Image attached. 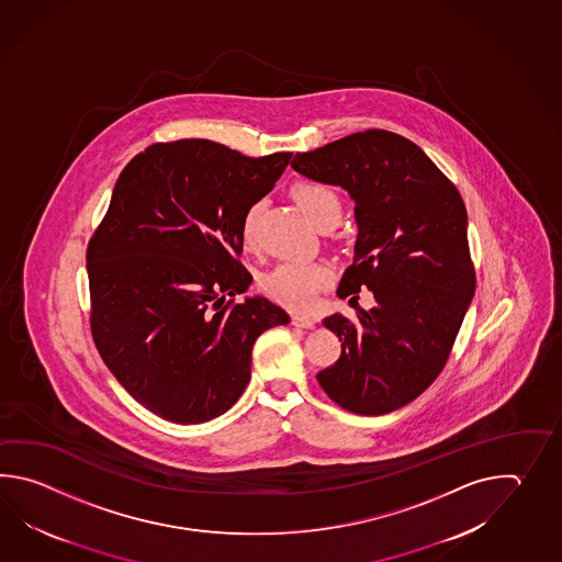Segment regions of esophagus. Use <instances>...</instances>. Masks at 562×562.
Instances as JSON below:
<instances>
[{"label": "esophagus", "instance_id": "esophagus-1", "mask_svg": "<svg viewBox=\"0 0 562 562\" xmlns=\"http://www.w3.org/2000/svg\"><path fill=\"white\" fill-rule=\"evenodd\" d=\"M291 323H293L295 327H301V329H313V327H315V319H311L307 315H293Z\"/></svg>", "mask_w": 562, "mask_h": 562}]
</instances>
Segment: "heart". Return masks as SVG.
<instances>
[{
  "mask_svg": "<svg viewBox=\"0 0 562 562\" xmlns=\"http://www.w3.org/2000/svg\"><path fill=\"white\" fill-rule=\"evenodd\" d=\"M291 196L315 227L325 216L341 213L337 192L319 182H299L291 189ZM257 206H251L240 218V243L249 251L257 245ZM331 277L334 273L327 265L286 261L261 277V289L267 297L289 310H310L317 293L331 283Z\"/></svg>",
  "mask_w": 562,
  "mask_h": 562,
  "instance_id": "heart-1",
  "label": "heart"
}]
</instances>
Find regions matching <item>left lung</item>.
<instances>
[{
    "instance_id": "left-lung-1",
    "label": "left lung",
    "mask_w": 562,
    "mask_h": 562,
    "mask_svg": "<svg viewBox=\"0 0 562 562\" xmlns=\"http://www.w3.org/2000/svg\"><path fill=\"white\" fill-rule=\"evenodd\" d=\"M291 167L349 192L358 239L337 295L358 305L368 286L375 299L358 319H323L341 356L317 382L353 414H390L440 375L474 297L467 206L418 144L394 132L349 134L297 153Z\"/></svg>"
}]
</instances>
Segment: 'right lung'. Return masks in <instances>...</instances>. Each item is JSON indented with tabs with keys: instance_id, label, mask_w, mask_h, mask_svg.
<instances>
[{
	"instance_id": "obj_1",
	"label": "right lung",
	"mask_w": 562,
	"mask_h": 562,
	"mask_svg": "<svg viewBox=\"0 0 562 562\" xmlns=\"http://www.w3.org/2000/svg\"><path fill=\"white\" fill-rule=\"evenodd\" d=\"M291 153L251 158L203 138L158 143L120 172L88 243L90 327L128 394L175 424L225 414L251 380L257 337L286 325L245 293L240 218L283 175Z\"/></svg>"
}]
</instances>
